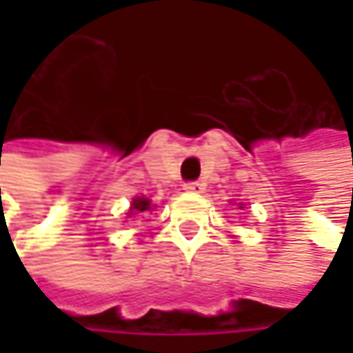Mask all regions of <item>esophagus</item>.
<instances>
[{
    "instance_id": "34e87169",
    "label": "esophagus",
    "mask_w": 353,
    "mask_h": 353,
    "mask_svg": "<svg viewBox=\"0 0 353 353\" xmlns=\"http://www.w3.org/2000/svg\"><path fill=\"white\" fill-rule=\"evenodd\" d=\"M183 190H188V192H202L204 190V183H200V181H188L183 185Z\"/></svg>"
}]
</instances>
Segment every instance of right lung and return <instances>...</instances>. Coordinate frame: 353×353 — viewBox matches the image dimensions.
Returning a JSON list of instances; mask_svg holds the SVG:
<instances>
[{"instance_id": "1", "label": "right lung", "mask_w": 353, "mask_h": 353, "mask_svg": "<svg viewBox=\"0 0 353 353\" xmlns=\"http://www.w3.org/2000/svg\"><path fill=\"white\" fill-rule=\"evenodd\" d=\"M147 210H151V200H147V198H134L132 200L130 214H145Z\"/></svg>"}]
</instances>
